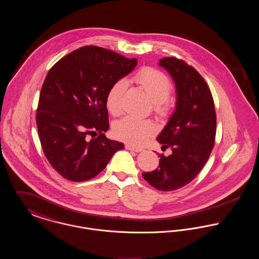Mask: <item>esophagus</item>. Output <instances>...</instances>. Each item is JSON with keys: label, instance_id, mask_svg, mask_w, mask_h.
<instances>
[{"label": "esophagus", "instance_id": "esophagus-1", "mask_svg": "<svg viewBox=\"0 0 259 259\" xmlns=\"http://www.w3.org/2000/svg\"><path fill=\"white\" fill-rule=\"evenodd\" d=\"M125 148H126L127 150H129V151H134V152H136V153H140V152H143V151H144L142 148H137V147H134V146L129 145V144H127V145L125 146Z\"/></svg>", "mask_w": 259, "mask_h": 259}]
</instances>
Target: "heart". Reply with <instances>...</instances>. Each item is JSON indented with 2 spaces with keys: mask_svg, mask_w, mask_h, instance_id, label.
Wrapping results in <instances>:
<instances>
[{
  "mask_svg": "<svg viewBox=\"0 0 259 259\" xmlns=\"http://www.w3.org/2000/svg\"><path fill=\"white\" fill-rule=\"evenodd\" d=\"M133 80L153 100L155 112L159 116L166 115L169 110L168 98L171 93V82L168 77L157 69L146 67L140 70ZM126 89V80H118L106 94V108L113 116H118L123 112V99ZM113 132L117 138L134 146H141L156 134L157 126L152 120L126 116L114 124Z\"/></svg>",
  "mask_w": 259,
  "mask_h": 259,
  "instance_id": "b5f03b06",
  "label": "heart"
}]
</instances>
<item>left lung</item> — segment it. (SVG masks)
I'll return each mask as SVG.
<instances>
[{
  "label": "left lung",
  "mask_w": 259,
  "mask_h": 259,
  "mask_svg": "<svg viewBox=\"0 0 259 259\" xmlns=\"http://www.w3.org/2000/svg\"><path fill=\"white\" fill-rule=\"evenodd\" d=\"M159 66L176 83L177 108L160 132L161 150L158 168L143 172L144 179L161 191L177 190L197 177L213 150L216 137V111L211 91L199 73L183 60L164 57Z\"/></svg>",
  "instance_id": "8db88e82"
}]
</instances>
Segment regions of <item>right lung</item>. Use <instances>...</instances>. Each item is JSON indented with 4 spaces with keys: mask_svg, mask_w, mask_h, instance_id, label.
Returning a JSON list of instances; mask_svg holds the SVG:
<instances>
[{
    "mask_svg": "<svg viewBox=\"0 0 259 259\" xmlns=\"http://www.w3.org/2000/svg\"><path fill=\"white\" fill-rule=\"evenodd\" d=\"M136 65V58L83 46L49 70L40 91L36 125L46 159L64 179H93L124 149L104 135L109 128L105 99L110 87ZM94 133L99 136L90 140Z\"/></svg>",
    "mask_w": 259,
    "mask_h": 259,
    "instance_id": "add662e5",
    "label": "right lung"
}]
</instances>
